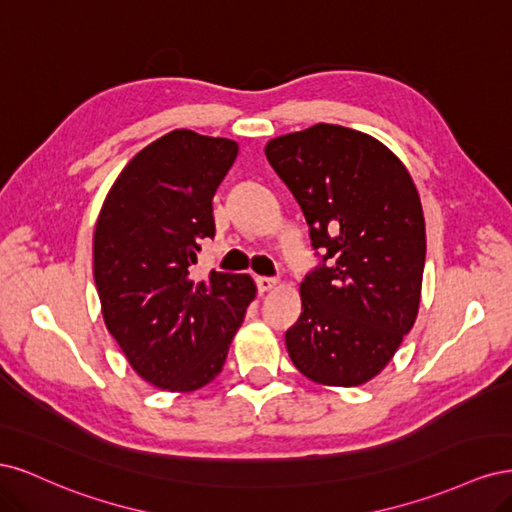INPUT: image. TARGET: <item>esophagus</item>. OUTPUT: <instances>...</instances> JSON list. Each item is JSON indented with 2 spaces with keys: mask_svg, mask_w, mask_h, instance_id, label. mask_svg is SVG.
Wrapping results in <instances>:
<instances>
[{
  "mask_svg": "<svg viewBox=\"0 0 512 512\" xmlns=\"http://www.w3.org/2000/svg\"><path fill=\"white\" fill-rule=\"evenodd\" d=\"M256 286H258L260 294H265V292H269V290H273L277 286V280H275V277H258Z\"/></svg>",
  "mask_w": 512,
  "mask_h": 512,
  "instance_id": "34e87169",
  "label": "esophagus"
}]
</instances>
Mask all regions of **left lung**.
<instances>
[{"label": "left lung", "mask_w": 512, "mask_h": 512, "mask_svg": "<svg viewBox=\"0 0 512 512\" xmlns=\"http://www.w3.org/2000/svg\"><path fill=\"white\" fill-rule=\"evenodd\" d=\"M265 156L318 258L286 331L290 359L314 382L359 386L393 359L418 314L427 250L418 192L376 138L331 123L273 138Z\"/></svg>", "instance_id": "1"}]
</instances>
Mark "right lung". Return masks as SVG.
<instances>
[{
  "label": "right lung",
  "mask_w": 512,
  "mask_h": 512,
  "mask_svg": "<svg viewBox=\"0 0 512 512\" xmlns=\"http://www.w3.org/2000/svg\"><path fill=\"white\" fill-rule=\"evenodd\" d=\"M237 143L175 130L130 160L94 235V277L106 329L158 389L190 393L220 374L254 299L247 275L190 269L215 237L213 196Z\"/></svg>",
  "instance_id": "add662e5"
}]
</instances>
